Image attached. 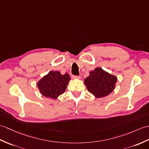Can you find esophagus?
<instances>
[{"label": "esophagus", "instance_id": "34e87169", "mask_svg": "<svg viewBox=\"0 0 149 149\" xmlns=\"http://www.w3.org/2000/svg\"><path fill=\"white\" fill-rule=\"evenodd\" d=\"M72 79H80L81 77L79 75H72Z\"/></svg>", "mask_w": 149, "mask_h": 149}]
</instances>
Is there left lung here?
<instances>
[{
  "mask_svg": "<svg viewBox=\"0 0 149 149\" xmlns=\"http://www.w3.org/2000/svg\"><path fill=\"white\" fill-rule=\"evenodd\" d=\"M117 77L109 74L101 68H96L84 79V84L89 93L96 98H102L109 95L115 88Z\"/></svg>",
  "mask_w": 149,
  "mask_h": 149,
  "instance_id": "left-lung-1",
  "label": "left lung"
}]
</instances>
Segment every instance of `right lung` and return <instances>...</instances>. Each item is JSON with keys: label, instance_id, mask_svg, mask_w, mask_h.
<instances>
[{"label": "right lung", "instance_id": "1", "mask_svg": "<svg viewBox=\"0 0 149 149\" xmlns=\"http://www.w3.org/2000/svg\"><path fill=\"white\" fill-rule=\"evenodd\" d=\"M70 80L68 74L61 75L60 72L51 71L38 82L37 86L44 96L56 99L65 92Z\"/></svg>", "mask_w": 149, "mask_h": 149}]
</instances>
